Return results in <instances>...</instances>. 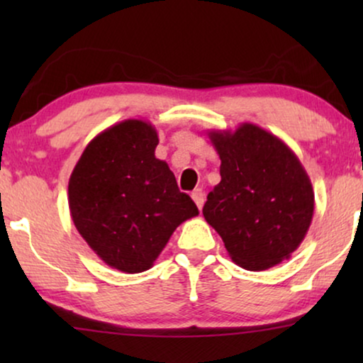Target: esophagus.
Masks as SVG:
<instances>
[{
    "label": "esophagus",
    "instance_id": "esophagus-1",
    "mask_svg": "<svg viewBox=\"0 0 363 363\" xmlns=\"http://www.w3.org/2000/svg\"><path fill=\"white\" fill-rule=\"evenodd\" d=\"M191 198H193V201L196 203L198 210H201L203 203H205V191H203L201 188H196V190L191 193Z\"/></svg>",
    "mask_w": 363,
    "mask_h": 363
}]
</instances>
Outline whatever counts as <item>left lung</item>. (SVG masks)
<instances>
[{
	"label": "left lung",
	"mask_w": 363,
	"mask_h": 363,
	"mask_svg": "<svg viewBox=\"0 0 363 363\" xmlns=\"http://www.w3.org/2000/svg\"><path fill=\"white\" fill-rule=\"evenodd\" d=\"M208 137L220 155L221 182L203 206L206 223L242 269L264 271L289 259L314 216V190L299 158L250 122Z\"/></svg>",
	"instance_id": "obj_1"
}]
</instances>
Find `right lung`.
<instances>
[{
    "label": "right lung",
    "mask_w": 363,
    "mask_h": 363,
    "mask_svg": "<svg viewBox=\"0 0 363 363\" xmlns=\"http://www.w3.org/2000/svg\"><path fill=\"white\" fill-rule=\"evenodd\" d=\"M157 128L127 118L87 143L69 178L74 226L107 266L127 274L150 269L173 231L198 215L158 160Z\"/></svg>",
    "instance_id": "right-lung-1"
}]
</instances>
